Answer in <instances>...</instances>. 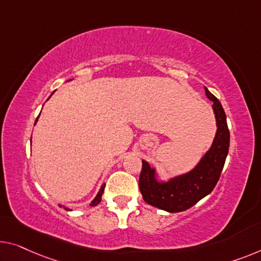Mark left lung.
<instances>
[{"label": "left lung", "instance_id": "obj_1", "mask_svg": "<svg viewBox=\"0 0 261 261\" xmlns=\"http://www.w3.org/2000/svg\"><path fill=\"white\" fill-rule=\"evenodd\" d=\"M205 89L206 97L211 100L216 118L217 131L210 149L203 154L197 165L188 172L162 179L157 169L142 161L139 190L143 199L154 207L170 213L185 211L215 189L223 171L230 146V131L226 115L217 97Z\"/></svg>", "mask_w": 261, "mask_h": 261}]
</instances>
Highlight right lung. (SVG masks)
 I'll use <instances>...</instances> for the list:
<instances>
[{"instance_id":"add662e5","label":"right lung","mask_w":261,"mask_h":261,"mask_svg":"<svg viewBox=\"0 0 261 261\" xmlns=\"http://www.w3.org/2000/svg\"><path fill=\"white\" fill-rule=\"evenodd\" d=\"M69 81H71V80H69ZM53 93H54V92H53ZM53 93H51V95H53ZM37 119H38V117H37ZM37 119H36V122H37ZM36 122H35V124H36ZM104 188H106V184H103L102 186H100V189H99L98 193L96 194V197H95V198H93V200H92L91 203H90V206H96V205H98V204L100 203V200H102L103 192H104ZM58 206H60V207H64V210H67V211H71V210H70L69 207H65L64 205L58 204Z\"/></svg>"}]
</instances>
